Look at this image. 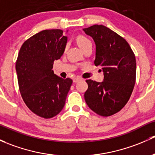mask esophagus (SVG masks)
I'll return each instance as SVG.
<instances>
[{"mask_svg":"<svg viewBox=\"0 0 155 155\" xmlns=\"http://www.w3.org/2000/svg\"><path fill=\"white\" fill-rule=\"evenodd\" d=\"M80 80H81V79L79 77H75V78H73V83H76V82H79Z\"/></svg>","mask_w":155,"mask_h":155,"instance_id":"34e87169","label":"esophagus"}]
</instances>
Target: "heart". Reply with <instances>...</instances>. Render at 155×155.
<instances>
[{"mask_svg":"<svg viewBox=\"0 0 155 155\" xmlns=\"http://www.w3.org/2000/svg\"><path fill=\"white\" fill-rule=\"evenodd\" d=\"M76 40H77V43L78 45H79V46L80 47L82 50L85 48V47H87V45H92L90 39L87 38L86 36H84V35H79V36L77 37V39H76Z\"/></svg>","mask_w":155,"mask_h":155,"instance_id":"heart-1","label":"heart"}]
</instances>
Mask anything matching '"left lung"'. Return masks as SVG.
<instances>
[{"label": "left lung", "mask_w": 155, "mask_h": 155, "mask_svg": "<svg viewBox=\"0 0 155 155\" xmlns=\"http://www.w3.org/2000/svg\"><path fill=\"white\" fill-rule=\"evenodd\" d=\"M96 44L94 64L101 66L104 81L87 79L84 99L93 111L109 117L120 111L129 100L136 82V58L125 38L105 26L83 29Z\"/></svg>", "instance_id": "obj_1"}]
</instances>
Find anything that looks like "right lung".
<instances>
[{
  "label": "right lung",
  "instance_id": "right-lung-1",
  "mask_svg": "<svg viewBox=\"0 0 155 155\" xmlns=\"http://www.w3.org/2000/svg\"><path fill=\"white\" fill-rule=\"evenodd\" d=\"M68 37L61 30H45L22 45L16 61L19 91L32 112L45 119L61 112L73 80L54 74L53 62L62 56Z\"/></svg>",
  "mask_w": 155,
  "mask_h": 155
}]
</instances>
